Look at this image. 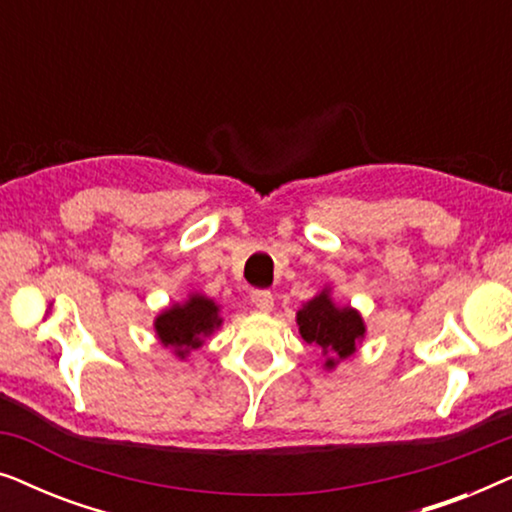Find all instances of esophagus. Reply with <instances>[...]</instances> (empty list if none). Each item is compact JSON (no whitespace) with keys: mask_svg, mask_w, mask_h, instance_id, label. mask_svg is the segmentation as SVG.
I'll list each match as a JSON object with an SVG mask.
<instances>
[{"mask_svg":"<svg viewBox=\"0 0 512 512\" xmlns=\"http://www.w3.org/2000/svg\"><path fill=\"white\" fill-rule=\"evenodd\" d=\"M251 303L256 305V310L272 312V307H275V298H272L270 291H254L251 293Z\"/></svg>","mask_w":512,"mask_h":512,"instance_id":"34e87169","label":"esophagus"}]
</instances>
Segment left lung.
<instances>
[{
	"instance_id": "left-lung-1",
	"label": "left lung",
	"mask_w": 512,
	"mask_h": 512,
	"mask_svg": "<svg viewBox=\"0 0 512 512\" xmlns=\"http://www.w3.org/2000/svg\"><path fill=\"white\" fill-rule=\"evenodd\" d=\"M300 338L317 345L324 356V368L335 370L340 361L356 354L366 338V321L352 305H338L331 296V286L321 289L296 312Z\"/></svg>"
}]
</instances>
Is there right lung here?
<instances>
[{"mask_svg": "<svg viewBox=\"0 0 512 512\" xmlns=\"http://www.w3.org/2000/svg\"><path fill=\"white\" fill-rule=\"evenodd\" d=\"M223 326L221 305H216L205 293H188L181 303H172L153 319V331L160 345L184 361L193 349L205 345V340Z\"/></svg>", "mask_w": 512, "mask_h": 512, "instance_id": "add662e5", "label": "right lung"}]
</instances>
